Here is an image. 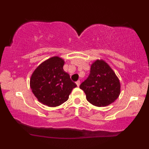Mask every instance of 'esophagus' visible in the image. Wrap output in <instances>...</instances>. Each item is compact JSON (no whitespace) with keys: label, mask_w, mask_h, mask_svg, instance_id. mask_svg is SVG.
Masks as SVG:
<instances>
[{"label":"esophagus","mask_w":149,"mask_h":149,"mask_svg":"<svg viewBox=\"0 0 149 149\" xmlns=\"http://www.w3.org/2000/svg\"><path fill=\"white\" fill-rule=\"evenodd\" d=\"M76 84L77 85V87H79V85H80V81H77L76 82Z\"/></svg>","instance_id":"1"}]
</instances>
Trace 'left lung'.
I'll list each match as a JSON object with an SVG mask.
<instances>
[{
    "label": "left lung",
    "mask_w": 149,
    "mask_h": 149,
    "mask_svg": "<svg viewBox=\"0 0 149 149\" xmlns=\"http://www.w3.org/2000/svg\"><path fill=\"white\" fill-rule=\"evenodd\" d=\"M87 100L95 107H107L115 102L120 94L119 79L109 64L97 60L91 64L90 74L80 85Z\"/></svg>",
    "instance_id": "left-lung-1"
}]
</instances>
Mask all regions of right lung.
<instances>
[{
    "mask_svg": "<svg viewBox=\"0 0 149 149\" xmlns=\"http://www.w3.org/2000/svg\"><path fill=\"white\" fill-rule=\"evenodd\" d=\"M64 60L58 56L41 63L32 73L30 88L38 100L50 107L60 106L68 100L77 85L63 69Z\"/></svg>",
    "mask_w": 149,
    "mask_h": 149,
    "instance_id": "1",
    "label": "right lung"
}]
</instances>
